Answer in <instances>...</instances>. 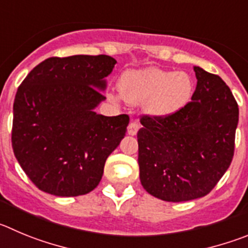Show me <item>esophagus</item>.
Masks as SVG:
<instances>
[{"instance_id":"1","label":"esophagus","mask_w":248,"mask_h":248,"mask_svg":"<svg viewBox=\"0 0 248 248\" xmlns=\"http://www.w3.org/2000/svg\"><path fill=\"white\" fill-rule=\"evenodd\" d=\"M138 129H140V124L136 121H131L129 122L128 127H127V133H128L129 136H136L137 135Z\"/></svg>"}]
</instances>
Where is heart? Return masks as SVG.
<instances>
[{"label": "heart", "instance_id": "b5f03b06", "mask_svg": "<svg viewBox=\"0 0 248 248\" xmlns=\"http://www.w3.org/2000/svg\"><path fill=\"white\" fill-rule=\"evenodd\" d=\"M117 85L127 104H144L145 112L155 119H165L181 111L191 101L194 90L188 73L159 67L127 69Z\"/></svg>", "mask_w": 248, "mask_h": 248}]
</instances>
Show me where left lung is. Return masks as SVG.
Segmentation results:
<instances>
[{
	"label": "left lung",
	"instance_id": "left-lung-1",
	"mask_svg": "<svg viewBox=\"0 0 248 248\" xmlns=\"http://www.w3.org/2000/svg\"><path fill=\"white\" fill-rule=\"evenodd\" d=\"M197 87L181 111L143 116L138 164L143 188L166 202L204 197L230 166L239 106L219 76L194 67Z\"/></svg>",
	"mask_w": 248,
	"mask_h": 248
}]
</instances>
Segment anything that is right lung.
<instances>
[{"instance_id": "add662e5", "label": "right lung", "mask_w": 248, "mask_h": 248, "mask_svg": "<svg viewBox=\"0 0 248 248\" xmlns=\"http://www.w3.org/2000/svg\"><path fill=\"white\" fill-rule=\"evenodd\" d=\"M116 60L106 55L50 57L30 71L13 104L12 147L27 176L59 197L89 193L126 136L127 115L95 112Z\"/></svg>"}]
</instances>
